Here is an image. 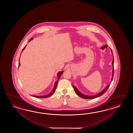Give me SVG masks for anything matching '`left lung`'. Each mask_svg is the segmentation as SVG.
<instances>
[{
  "mask_svg": "<svg viewBox=\"0 0 133 133\" xmlns=\"http://www.w3.org/2000/svg\"><path fill=\"white\" fill-rule=\"evenodd\" d=\"M111 52H112V53L113 54V53H112V50H111ZM112 65H113V75H112V79H111V82H112V80H113V76H114V57H113V61H112ZM110 84H109L108 85H107V86L105 88V89H104L102 91V92H100V93H99V94H96V95H95V96H87V95H84L83 94L81 93L79 91H78V90L76 88V87L75 86H74L73 85H73V87L74 89V90L75 91V92H76V95H78V96H80V97H82V98H84V99H90L95 98H96V97H99V96H102V95H103V94L105 93V92L107 91V90L108 89V88H109V86H110Z\"/></svg>",
  "mask_w": 133,
  "mask_h": 133,
  "instance_id": "obj_1",
  "label": "left lung"
}]
</instances>
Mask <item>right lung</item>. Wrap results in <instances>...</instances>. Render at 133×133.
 <instances>
[{
    "label": "right lung",
    "instance_id": "add662e5",
    "mask_svg": "<svg viewBox=\"0 0 133 133\" xmlns=\"http://www.w3.org/2000/svg\"><path fill=\"white\" fill-rule=\"evenodd\" d=\"M33 39V38H31L30 40H29V41H31V40ZM25 46H26V45H25V46L24 48H23L22 50V51H23L24 50V49L25 48ZM20 62H19V63H18V67H19V66L20 65ZM63 73V71H61V72H58V74H57V77H58V80H57L56 82H55V85H54V88H53V90L51 91V93L50 94H49L48 95H46V96H33L35 97H37V98H47V97H49V96H52L53 94H54V93H55V91H56V88H57V83H58V80H59V79L60 77V76H61V75H62V74Z\"/></svg>",
    "mask_w": 133,
    "mask_h": 133
}]
</instances>
